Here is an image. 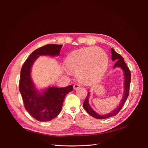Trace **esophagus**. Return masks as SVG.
Instances as JSON below:
<instances>
[{"mask_svg": "<svg viewBox=\"0 0 148 148\" xmlns=\"http://www.w3.org/2000/svg\"><path fill=\"white\" fill-rule=\"evenodd\" d=\"M79 86H80V85L78 83H76V84H75L73 85V89H77L78 88H79Z\"/></svg>", "mask_w": 148, "mask_h": 148, "instance_id": "esophagus-1", "label": "esophagus"}]
</instances>
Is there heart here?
Segmentation results:
<instances>
[{"mask_svg": "<svg viewBox=\"0 0 148 148\" xmlns=\"http://www.w3.org/2000/svg\"><path fill=\"white\" fill-rule=\"evenodd\" d=\"M66 69L77 74L80 82L92 85L99 82L108 66V57L99 48L83 49L71 53L65 61Z\"/></svg>", "mask_w": 148, "mask_h": 148, "instance_id": "obj_1", "label": "heart"}]
</instances>
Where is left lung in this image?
<instances>
[{"label": "left lung", "mask_w": 148, "mask_h": 148, "mask_svg": "<svg viewBox=\"0 0 148 148\" xmlns=\"http://www.w3.org/2000/svg\"><path fill=\"white\" fill-rule=\"evenodd\" d=\"M111 53H112V61H115V62L116 61L115 64L114 66V68L115 69L116 67H120V69H122L123 72V75H124L123 96L117 108L114 109L110 113L101 115L96 113V112L91 108L90 105H89V96H90V92H88L86 98L85 99L83 103V107L89 115H90L94 118H96L97 119H105L107 118L113 117V116L117 115L119 112V111L121 110V109L122 108L123 106L124 105L125 102L126 101L127 97H128V95H129V89H130V82H131L130 71L128 67L127 66V64H125V62H124L123 58L121 56L119 53L116 52L114 49L112 48L111 49Z\"/></svg>", "instance_id": "1"}]
</instances>
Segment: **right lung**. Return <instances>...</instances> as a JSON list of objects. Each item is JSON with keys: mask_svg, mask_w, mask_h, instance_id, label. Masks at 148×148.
I'll return each instance as SVG.
<instances>
[{"mask_svg": "<svg viewBox=\"0 0 148 148\" xmlns=\"http://www.w3.org/2000/svg\"><path fill=\"white\" fill-rule=\"evenodd\" d=\"M62 47V45L58 44H47L39 47L29 55L20 71L19 89L25 108L40 122H48L56 118L62 109L65 96L73 88L72 85L65 88L49 86L39 91L31 78V67L39 56H59Z\"/></svg>", "mask_w": 148, "mask_h": 148, "instance_id": "add662e5", "label": "right lung"}]
</instances>
